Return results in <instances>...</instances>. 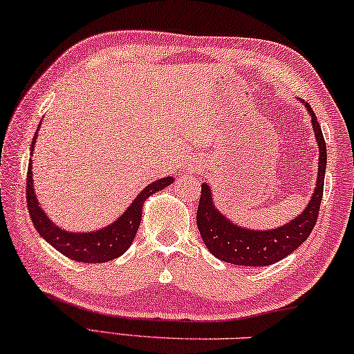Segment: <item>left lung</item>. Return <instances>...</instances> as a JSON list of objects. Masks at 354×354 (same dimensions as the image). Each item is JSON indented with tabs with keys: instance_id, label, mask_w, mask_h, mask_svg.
Segmentation results:
<instances>
[{
	"instance_id": "1",
	"label": "left lung",
	"mask_w": 354,
	"mask_h": 354,
	"mask_svg": "<svg viewBox=\"0 0 354 354\" xmlns=\"http://www.w3.org/2000/svg\"><path fill=\"white\" fill-rule=\"evenodd\" d=\"M306 106L310 115H312L315 138H317L319 149L317 187H315V193L310 199L307 209L297 218L286 223L285 226L277 227V230H243V227L234 225L215 209L214 203H212L210 188L207 187V183H204L201 187V199L198 214H196V223H198V230L205 247L209 248V252L214 257L237 266H252V268L269 266L295 252L310 236V232L313 231L323 199L326 155H328V151H326V142L317 115H315L312 107L307 102Z\"/></svg>"
}]
</instances>
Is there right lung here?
<instances>
[{"instance_id": "add662e5", "label": "right lung", "mask_w": 354, "mask_h": 354, "mask_svg": "<svg viewBox=\"0 0 354 354\" xmlns=\"http://www.w3.org/2000/svg\"><path fill=\"white\" fill-rule=\"evenodd\" d=\"M36 136L31 142V151L36 142ZM26 176H28L26 177V204H28L32 225L39 232V236L44 237L53 248H57L69 259L80 261V263H106V261L115 259L127 252L139 230L145 199L156 192H161L165 187H169L174 182L172 177H165L147 185L120 218L100 231L68 232L53 225L37 203L35 189H32L31 160L28 162Z\"/></svg>"}]
</instances>
